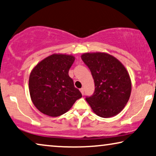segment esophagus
<instances>
[{
  "label": "esophagus",
  "instance_id": "1",
  "mask_svg": "<svg viewBox=\"0 0 156 156\" xmlns=\"http://www.w3.org/2000/svg\"><path fill=\"white\" fill-rule=\"evenodd\" d=\"M80 92L81 93H82V94L83 95V94H84V88H80Z\"/></svg>",
  "mask_w": 156,
  "mask_h": 156
}]
</instances>
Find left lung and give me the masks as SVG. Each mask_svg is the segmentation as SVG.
Listing matches in <instances>:
<instances>
[{"mask_svg": "<svg viewBox=\"0 0 156 156\" xmlns=\"http://www.w3.org/2000/svg\"><path fill=\"white\" fill-rule=\"evenodd\" d=\"M81 59L91 71L94 92L86 97L92 111L102 118L119 113L128 101L132 84L121 62L107 53H85Z\"/></svg>", "mask_w": 156, "mask_h": 156, "instance_id": "obj_1", "label": "left lung"}]
</instances>
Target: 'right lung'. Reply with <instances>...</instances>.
<instances>
[{
    "label": "right lung",
    "instance_id": "1",
    "mask_svg": "<svg viewBox=\"0 0 156 156\" xmlns=\"http://www.w3.org/2000/svg\"><path fill=\"white\" fill-rule=\"evenodd\" d=\"M74 60L72 55L54 54L42 60L31 72L30 96L41 113L57 117L67 112L82 97L69 76Z\"/></svg>",
    "mask_w": 156,
    "mask_h": 156
}]
</instances>
